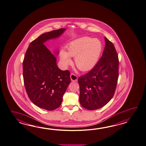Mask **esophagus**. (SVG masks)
Instances as JSON below:
<instances>
[{
    "instance_id": "1",
    "label": "esophagus",
    "mask_w": 146,
    "mask_h": 146,
    "mask_svg": "<svg viewBox=\"0 0 146 146\" xmlns=\"http://www.w3.org/2000/svg\"><path fill=\"white\" fill-rule=\"evenodd\" d=\"M70 78H71V80L72 82H76L78 81V76L74 74H71L70 75Z\"/></svg>"
}]
</instances>
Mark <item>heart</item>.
<instances>
[{"mask_svg":"<svg viewBox=\"0 0 146 146\" xmlns=\"http://www.w3.org/2000/svg\"><path fill=\"white\" fill-rule=\"evenodd\" d=\"M102 45L97 39L82 37L75 40L66 46V51L62 49L60 60L63 68L71 63V57H74V64L79 70L86 71L93 68L101 54Z\"/></svg>","mask_w":146,"mask_h":146,"instance_id":"heart-1","label":"heart"}]
</instances>
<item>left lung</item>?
Listing matches in <instances>:
<instances>
[{"label": "left lung", "instance_id": "obj_1", "mask_svg": "<svg viewBox=\"0 0 146 146\" xmlns=\"http://www.w3.org/2000/svg\"><path fill=\"white\" fill-rule=\"evenodd\" d=\"M102 58L91 71L78 79L79 101L82 107L96 110L103 107L113 97L118 78L119 61L113 43L105 37Z\"/></svg>", "mask_w": 146, "mask_h": 146}]
</instances>
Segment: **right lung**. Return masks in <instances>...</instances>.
I'll return each mask as SVG.
<instances>
[{
  "mask_svg": "<svg viewBox=\"0 0 146 146\" xmlns=\"http://www.w3.org/2000/svg\"><path fill=\"white\" fill-rule=\"evenodd\" d=\"M65 28L44 33L30 43L23 61V76L30 100L46 110H54L61 104L63 96L71 82L70 72L62 71L56 58L44 43L58 38ZM58 50L54 51L58 55Z\"/></svg>",
  "mask_w": 146,
  "mask_h": 146,
  "instance_id": "right-lung-1",
  "label": "right lung"
}]
</instances>
